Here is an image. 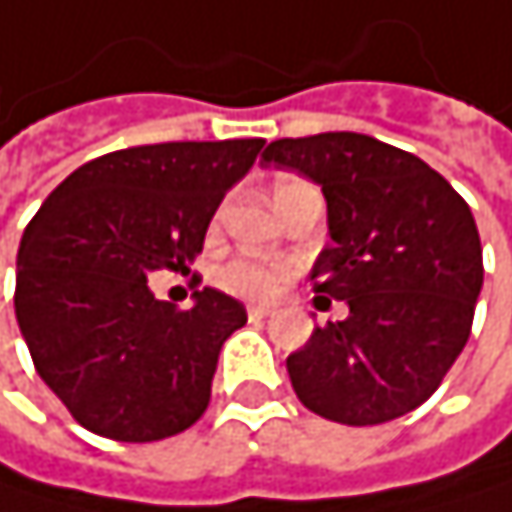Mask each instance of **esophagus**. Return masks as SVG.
<instances>
[{
    "label": "esophagus",
    "instance_id": "34e87169",
    "mask_svg": "<svg viewBox=\"0 0 512 512\" xmlns=\"http://www.w3.org/2000/svg\"><path fill=\"white\" fill-rule=\"evenodd\" d=\"M270 315H273L270 306H248V318H254V321H258V318H270Z\"/></svg>",
    "mask_w": 512,
    "mask_h": 512
}]
</instances>
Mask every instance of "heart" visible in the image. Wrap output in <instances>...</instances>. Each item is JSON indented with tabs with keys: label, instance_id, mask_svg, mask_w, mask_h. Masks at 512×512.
<instances>
[{
	"label": "heart",
	"instance_id": "heart-1",
	"mask_svg": "<svg viewBox=\"0 0 512 512\" xmlns=\"http://www.w3.org/2000/svg\"><path fill=\"white\" fill-rule=\"evenodd\" d=\"M291 185H297V178H279V181H276V188H273V194H279V191H285V188H291ZM288 273H291L288 264H258V261H245V258H239V261H230V264L221 270V282H224V288H230V291H236V294H248V297H273V294H279V288H282V282L288 279Z\"/></svg>",
	"mask_w": 512,
	"mask_h": 512
}]
</instances>
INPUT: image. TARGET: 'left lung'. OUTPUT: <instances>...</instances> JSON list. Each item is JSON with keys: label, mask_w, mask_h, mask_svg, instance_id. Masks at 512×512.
<instances>
[{"label": "left lung", "mask_w": 512, "mask_h": 512, "mask_svg": "<svg viewBox=\"0 0 512 512\" xmlns=\"http://www.w3.org/2000/svg\"><path fill=\"white\" fill-rule=\"evenodd\" d=\"M261 160L321 188L331 242L309 279L349 306L288 355L300 404L340 425L407 416L470 337L483 288L470 206L425 160L361 133L276 139Z\"/></svg>", "instance_id": "1"}]
</instances>
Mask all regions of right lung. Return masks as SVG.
Wrapping results in <instances>:
<instances>
[{
	"label": "right lung",
	"instance_id": "1",
	"mask_svg": "<svg viewBox=\"0 0 512 512\" xmlns=\"http://www.w3.org/2000/svg\"><path fill=\"white\" fill-rule=\"evenodd\" d=\"M264 139L163 142L78 166L17 248L14 315L45 385L87 431L151 443L191 428L212 397L224 340L245 306L194 291L157 300L154 270H188L224 194Z\"/></svg>",
	"mask_w": 512,
	"mask_h": 512
}]
</instances>
